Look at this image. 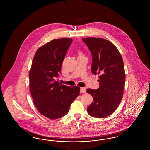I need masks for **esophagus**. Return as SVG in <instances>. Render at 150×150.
Wrapping results in <instances>:
<instances>
[{"instance_id":"34e87169","label":"esophagus","mask_w":150,"mask_h":150,"mask_svg":"<svg viewBox=\"0 0 150 150\" xmlns=\"http://www.w3.org/2000/svg\"><path fill=\"white\" fill-rule=\"evenodd\" d=\"M80 92H81V93H86V88H80Z\"/></svg>"}]
</instances>
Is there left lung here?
<instances>
[{
  "label": "left lung",
  "mask_w": 150,
  "mask_h": 150,
  "mask_svg": "<svg viewBox=\"0 0 150 150\" xmlns=\"http://www.w3.org/2000/svg\"><path fill=\"white\" fill-rule=\"evenodd\" d=\"M82 40L92 55V73L100 75L99 88L86 89L93 97L87 111L95 118L106 117L115 111L123 96L125 81L123 60L116 47L107 40L86 38Z\"/></svg>",
  "instance_id": "left-lung-1"
}]
</instances>
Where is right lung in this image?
Listing matches in <instances>:
<instances>
[{
  "instance_id": "right-lung-1",
  "label": "right lung",
  "mask_w": 150,
  "mask_h": 150,
  "mask_svg": "<svg viewBox=\"0 0 150 150\" xmlns=\"http://www.w3.org/2000/svg\"><path fill=\"white\" fill-rule=\"evenodd\" d=\"M72 41L68 38L55 39L39 48L29 71V87L35 106L41 114L51 120L67 114L80 95V87L62 85L56 80Z\"/></svg>"
}]
</instances>
